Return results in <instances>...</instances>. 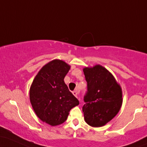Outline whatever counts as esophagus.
Returning <instances> with one entry per match:
<instances>
[{"label": "esophagus", "instance_id": "esophagus-1", "mask_svg": "<svg viewBox=\"0 0 147 147\" xmlns=\"http://www.w3.org/2000/svg\"><path fill=\"white\" fill-rule=\"evenodd\" d=\"M72 94H73L74 96H75V97L77 98V96H78V94H79V91H77V90H75V91H72Z\"/></svg>", "mask_w": 147, "mask_h": 147}]
</instances>
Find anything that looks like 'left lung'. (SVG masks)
Returning a JSON list of instances; mask_svg holds the SVG:
<instances>
[{"instance_id": "8db88e82", "label": "left lung", "mask_w": 147, "mask_h": 147, "mask_svg": "<svg viewBox=\"0 0 147 147\" xmlns=\"http://www.w3.org/2000/svg\"><path fill=\"white\" fill-rule=\"evenodd\" d=\"M87 92L82 107L85 121L93 127L105 125L118 114L122 105V90L112 74L96 65L83 69Z\"/></svg>"}]
</instances>
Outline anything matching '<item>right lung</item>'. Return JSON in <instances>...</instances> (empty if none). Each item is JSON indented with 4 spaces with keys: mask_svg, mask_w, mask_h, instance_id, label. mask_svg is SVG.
Listing matches in <instances>:
<instances>
[{
    "mask_svg": "<svg viewBox=\"0 0 147 147\" xmlns=\"http://www.w3.org/2000/svg\"><path fill=\"white\" fill-rule=\"evenodd\" d=\"M70 66L55 59L41 68L30 88V101L38 118L52 126L64 123L79 100L69 91L64 78Z\"/></svg>",
    "mask_w": 147,
    "mask_h": 147,
    "instance_id": "1",
    "label": "right lung"
}]
</instances>
